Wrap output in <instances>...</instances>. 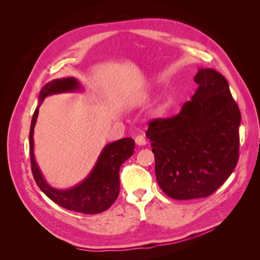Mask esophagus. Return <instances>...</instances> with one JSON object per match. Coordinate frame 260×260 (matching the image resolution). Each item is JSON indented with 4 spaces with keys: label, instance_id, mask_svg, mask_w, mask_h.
Instances as JSON below:
<instances>
[{
    "label": "esophagus",
    "instance_id": "obj_1",
    "mask_svg": "<svg viewBox=\"0 0 260 260\" xmlns=\"http://www.w3.org/2000/svg\"><path fill=\"white\" fill-rule=\"evenodd\" d=\"M136 143L140 146H143V145L146 144V140L142 135H139V136L136 137Z\"/></svg>",
    "mask_w": 260,
    "mask_h": 260
}]
</instances>
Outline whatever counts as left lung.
Wrapping results in <instances>:
<instances>
[{"label": "left lung", "mask_w": 260, "mask_h": 260, "mask_svg": "<svg viewBox=\"0 0 260 260\" xmlns=\"http://www.w3.org/2000/svg\"><path fill=\"white\" fill-rule=\"evenodd\" d=\"M199 88L181 112L148 124L155 174L175 200L207 198L230 177L239 160L241 113L225 78L211 68L194 77Z\"/></svg>", "instance_id": "1"}]
</instances>
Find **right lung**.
I'll list each match as a JSON object with an SVG mask.
<instances>
[{
  "mask_svg": "<svg viewBox=\"0 0 260 260\" xmlns=\"http://www.w3.org/2000/svg\"><path fill=\"white\" fill-rule=\"evenodd\" d=\"M80 89V83L73 77L54 79L41 89L39 94L40 102L34 113L29 133L31 171L40 190L57 205L68 210L94 215L105 211L117 200L120 187L119 170L122 162L132 156L135 151V141L131 138H124L107 144L101 152L90 175L81 183L68 190H56L48 184L38 167L34 154V130L39 107L43 100L51 94L74 92Z\"/></svg>",
  "mask_w": 260,
  "mask_h": 260,
  "instance_id": "right-lung-1",
  "label": "right lung"
}]
</instances>
